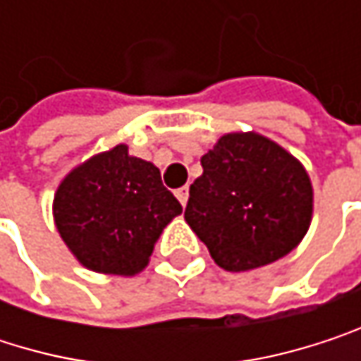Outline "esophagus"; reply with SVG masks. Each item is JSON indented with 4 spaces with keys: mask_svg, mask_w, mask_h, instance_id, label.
<instances>
[{
    "mask_svg": "<svg viewBox=\"0 0 361 361\" xmlns=\"http://www.w3.org/2000/svg\"><path fill=\"white\" fill-rule=\"evenodd\" d=\"M176 196H178V200L181 202V207H185V204H188V198H190V188L183 185V188H180V190L176 192Z\"/></svg>",
    "mask_w": 361,
    "mask_h": 361,
    "instance_id": "1",
    "label": "esophagus"
}]
</instances>
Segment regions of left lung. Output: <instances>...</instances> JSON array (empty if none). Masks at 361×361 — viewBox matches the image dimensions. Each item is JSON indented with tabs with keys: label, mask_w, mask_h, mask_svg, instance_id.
<instances>
[{
	"label": "left lung",
	"mask_w": 361,
	"mask_h": 361,
	"mask_svg": "<svg viewBox=\"0 0 361 361\" xmlns=\"http://www.w3.org/2000/svg\"><path fill=\"white\" fill-rule=\"evenodd\" d=\"M200 165L183 217L219 267L249 271L301 243L314 192L293 154L259 133H228Z\"/></svg>",
	"instance_id": "8db88e82"
}]
</instances>
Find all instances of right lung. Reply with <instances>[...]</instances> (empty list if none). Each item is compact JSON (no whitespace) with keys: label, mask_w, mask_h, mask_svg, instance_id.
Returning <instances> with one entry per match:
<instances>
[{"label":"right lung","mask_w":361,"mask_h":361,"mask_svg":"<svg viewBox=\"0 0 361 361\" xmlns=\"http://www.w3.org/2000/svg\"><path fill=\"white\" fill-rule=\"evenodd\" d=\"M181 213L161 171L118 144L73 169L54 196L56 228L94 271L133 276L148 265L163 228Z\"/></svg>","instance_id":"add662e5"}]
</instances>
